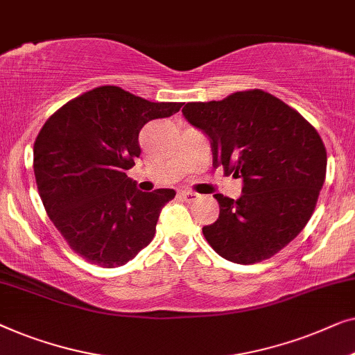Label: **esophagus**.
Masks as SVG:
<instances>
[{"label":"esophagus","instance_id":"1","mask_svg":"<svg viewBox=\"0 0 355 355\" xmlns=\"http://www.w3.org/2000/svg\"><path fill=\"white\" fill-rule=\"evenodd\" d=\"M180 196H182L184 201L191 202V201H194V199L199 198V194L194 191H189V189H183V191H180Z\"/></svg>","mask_w":355,"mask_h":355}]
</instances>
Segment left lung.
Returning a JSON list of instances; mask_svg holds the SVG:
<instances>
[{
    "label": "left lung",
    "instance_id": "1",
    "mask_svg": "<svg viewBox=\"0 0 355 355\" xmlns=\"http://www.w3.org/2000/svg\"><path fill=\"white\" fill-rule=\"evenodd\" d=\"M183 117L211 141L212 166L243 180L238 199L214 194L220 214L202 233L230 262L256 263L291 243L315 209L327 151L297 111L262 89L188 103Z\"/></svg>",
    "mask_w": 355,
    "mask_h": 355
}]
</instances>
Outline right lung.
Segmentation results:
<instances>
[{"label":"right lung","instance_id":"obj_1","mask_svg":"<svg viewBox=\"0 0 355 355\" xmlns=\"http://www.w3.org/2000/svg\"><path fill=\"white\" fill-rule=\"evenodd\" d=\"M180 107L182 103H151L119 87H99L64 104L40 130L33 144L40 198L83 259L121 267L151 243L175 189L139 191L127 171L141 154V128Z\"/></svg>","mask_w":355,"mask_h":355}]
</instances>
